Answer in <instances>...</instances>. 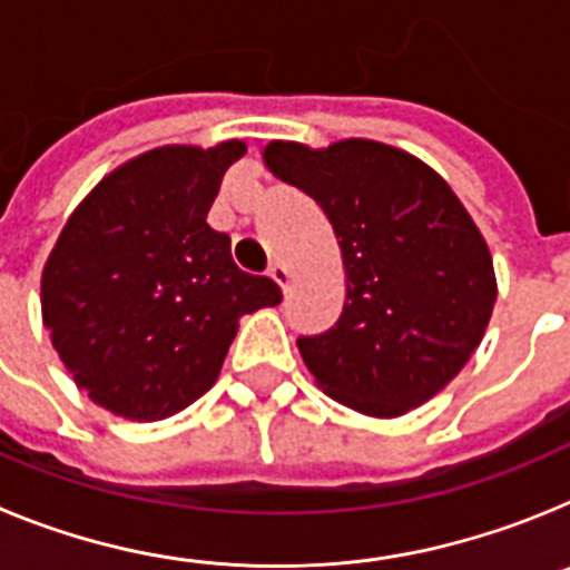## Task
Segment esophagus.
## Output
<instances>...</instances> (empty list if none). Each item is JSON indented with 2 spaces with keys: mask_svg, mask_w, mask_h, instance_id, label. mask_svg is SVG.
I'll return each mask as SVG.
<instances>
[{
  "mask_svg": "<svg viewBox=\"0 0 570 570\" xmlns=\"http://www.w3.org/2000/svg\"><path fill=\"white\" fill-rule=\"evenodd\" d=\"M268 274H271V279H274L276 285H279V288H288L291 274H288V268H285V265H282V262H271Z\"/></svg>",
  "mask_w": 570,
  "mask_h": 570,
  "instance_id": "obj_1",
  "label": "esophagus"
}]
</instances>
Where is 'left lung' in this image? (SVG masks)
<instances>
[{
    "label": "left lung",
    "instance_id": "left-lung-1",
    "mask_svg": "<svg viewBox=\"0 0 570 570\" xmlns=\"http://www.w3.org/2000/svg\"><path fill=\"white\" fill-rule=\"evenodd\" d=\"M265 165L316 199L345 265L334 328L299 336L316 385L367 416H402L462 371L497 302L480 228L436 170L391 145L271 142Z\"/></svg>",
    "mask_w": 570,
    "mask_h": 570
}]
</instances>
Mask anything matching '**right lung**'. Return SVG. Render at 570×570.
<instances>
[{
	"mask_svg": "<svg viewBox=\"0 0 570 570\" xmlns=\"http://www.w3.org/2000/svg\"><path fill=\"white\" fill-rule=\"evenodd\" d=\"M245 142L165 145L108 174L65 223L42 271V320L73 382L110 414L174 416L219 376L242 314L279 305L208 225Z\"/></svg>",
	"mask_w": 570,
	"mask_h": 570,
	"instance_id": "1",
	"label": "right lung"
}]
</instances>
